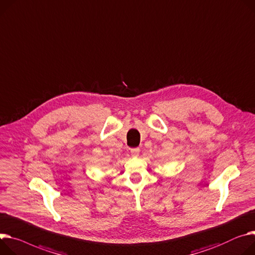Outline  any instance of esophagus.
Returning a JSON list of instances; mask_svg holds the SVG:
<instances>
[{"mask_svg": "<svg viewBox=\"0 0 255 255\" xmlns=\"http://www.w3.org/2000/svg\"><path fill=\"white\" fill-rule=\"evenodd\" d=\"M130 154H131L132 157H136V156H139V154H140V149L139 148L130 149Z\"/></svg>", "mask_w": 255, "mask_h": 255, "instance_id": "1", "label": "esophagus"}]
</instances>
